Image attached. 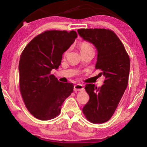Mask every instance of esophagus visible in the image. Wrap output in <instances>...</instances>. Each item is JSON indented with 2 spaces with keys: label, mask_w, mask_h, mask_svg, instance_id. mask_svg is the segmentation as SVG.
Listing matches in <instances>:
<instances>
[{
  "label": "esophagus",
  "mask_w": 147,
  "mask_h": 147,
  "mask_svg": "<svg viewBox=\"0 0 147 147\" xmlns=\"http://www.w3.org/2000/svg\"><path fill=\"white\" fill-rule=\"evenodd\" d=\"M84 87L83 85H82L80 84H76V85H74V91H82L84 90Z\"/></svg>",
  "instance_id": "obj_1"
}]
</instances>
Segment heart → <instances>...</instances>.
Masks as SVG:
<instances>
[{"label":"heart","instance_id":"1","mask_svg":"<svg viewBox=\"0 0 147 147\" xmlns=\"http://www.w3.org/2000/svg\"><path fill=\"white\" fill-rule=\"evenodd\" d=\"M93 49L91 45L89 44L88 42H82L80 45V51H82L86 49Z\"/></svg>","mask_w":147,"mask_h":147}]
</instances>
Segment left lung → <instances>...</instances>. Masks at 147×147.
Here are the masks:
<instances>
[{
  "label": "left lung",
  "instance_id": "left-lung-1",
  "mask_svg": "<svg viewBox=\"0 0 147 147\" xmlns=\"http://www.w3.org/2000/svg\"><path fill=\"white\" fill-rule=\"evenodd\" d=\"M78 33L84 40L95 47L97 51L95 69H100V76L105 77L104 84L100 88L93 84L86 85L89 100L84 106L83 113L91 123H105L115 112L127 88L130 58L113 31L104 28L78 29Z\"/></svg>",
  "mask_w": 147,
  "mask_h": 147
}]
</instances>
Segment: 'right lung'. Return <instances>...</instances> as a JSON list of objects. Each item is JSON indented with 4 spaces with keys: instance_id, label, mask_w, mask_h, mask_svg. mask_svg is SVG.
Listing matches in <instances>:
<instances>
[{
    "instance_id": "add662e5",
    "label": "right lung",
    "mask_w": 147,
    "mask_h": 147,
    "mask_svg": "<svg viewBox=\"0 0 147 147\" xmlns=\"http://www.w3.org/2000/svg\"><path fill=\"white\" fill-rule=\"evenodd\" d=\"M77 37L74 30L46 31L32 39L21 54L20 91L26 108L39 120L58 116L62 104L73 91V84L60 82L51 72L58 69L62 55Z\"/></svg>"
}]
</instances>
